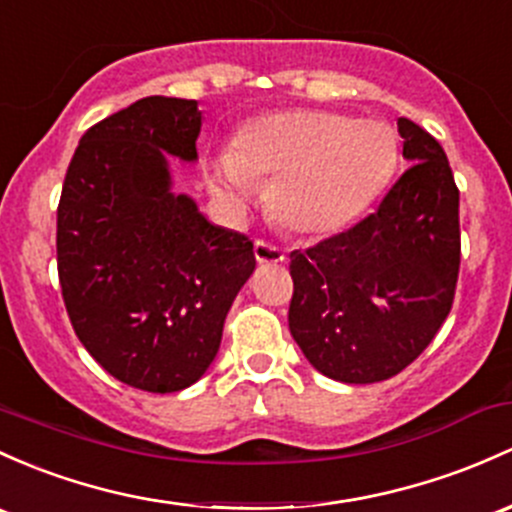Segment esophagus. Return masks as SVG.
<instances>
[{"label":"esophagus","instance_id":"esophagus-1","mask_svg":"<svg viewBox=\"0 0 512 512\" xmlns=\"http://www.w3.org/2000/svg\"><path fill=\"white\" fill-rule=\"evenodd\" d=\"M254 256L258 263H283L285 261V251L278 249V246L266 244V241H256Z\"/></svg>","mask_w":512,"mask_h":512}]
</instances>
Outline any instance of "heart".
Masks as SVG:
<instances>
[{
  "label": "heart",
  "instance_id": "obj_1",
  "mask_svg": "<svg viewBox=\"0 0 512 512\" xmlns=\"http://www.w3.org/2000/svg\"><path fill=\"white\" fill-rule=\"evenodd\" d=\"M398 163V141L378 119L320 109L266 114L246 124L234 151L219 153L212 192L246 207L256 180H273L268 207L290 232L332 234L381 195Z\"/></svg>",
  "mask_w": 512,
  "mask_h": 512
}]
</instances>
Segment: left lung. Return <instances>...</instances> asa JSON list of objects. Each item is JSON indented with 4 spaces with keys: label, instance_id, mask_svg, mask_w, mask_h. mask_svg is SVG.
Masks as SVG:
<instances>
[{
    "label": "left lung",
    "instance_id": "obj_1",
    "mask_svg": "<svg viewBox=\"0 0 512 512\" xmlns=\"http://www.w3.org/2000/svg\"><path fill=\"white\" fill-rule=\"evenodd\" d=\"M412 166L364 222L290 254V334L317 371L378 383L425 351L452 310L459 190L444 148L398 119Z\"/></svg>",
    "mask_w": 512,
    "mask_h": 512
}]
</instances>
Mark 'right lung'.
Listing matches in <instances>:
<instances>
[{
    "mask_svg": "<svg viewBox=\"0 0 512 512\" xmlns=\"http://www.w3.org/2000/svg\"><path fill=\"white\" fill-rule=\"evenodd\" d=\"M195 100L144 97L85 131L58 205L65 310L117 381L175 393L205 376L227 312L256 268L244 234L173 190L170 158L197 161Z\"/></svg>",
    "mask_w": 512,
    "mask_h": 512,
    "instance_id": "1",
    "label": "right lung"
}]
</instances>
